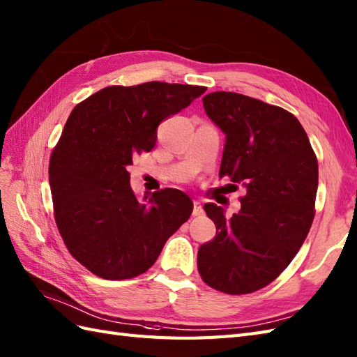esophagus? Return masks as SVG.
<instances>
[{"label":"esophagus","mask_w":357,"mask_h":357,"mask_svg":"<svg viewBox=\"0 0 357 357\" xmlns=\"http://www.w3.org/2000/svg\"><path fill=\"white\" fill-rule=\"evenodd\" d=\"M192 215L194 216H203L204 215V208L202 207V204H199L198 202L194 203V211H192Z\"/></svg>","instance_id":"34e87169"}]
</instances>
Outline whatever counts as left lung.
<instances>
[{"instance_id":"obj_1","label":"left lung","mask_w":357,"mask_h":357,"mask_svg":"<svg viewBox=\"0 0 357 357\" xmlns=\"http://www.w3.org/2000/svg\"><path fill=\"white\" fill-rule=\"evenodd\" d=\"M203 106L225 135L220 177L247 194L230 218L221 206L204 204L216 236L199 247L198 273L216 291L250 294L275 280L306 239L315 216L318 160L288 110L224 91L207 93Z\"/></svg>"}]
</instances>
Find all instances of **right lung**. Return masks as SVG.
Returning a JSON list of instances; mask_svg holds the SVG:
<instances>
[{
    "instance_id": "obj_1",
    "label": "right lung",
    "mask_w": 357,
    "mask_h": 357,
    "mask_svg": "<svg viewBox=\"0 0 357 357\" xmlns=\"http://www.w3.org/2000/svg\"><path fill=\"white\" fill-rule=\"evenodd\" d=\"M207 88L149 82L109 86L77 104L50 159L54 218L69 253L107 280L144 274L194 204L178 189L136 198L128 167L151 151L163 119Z\"/></svg>"
}]
</instances>
